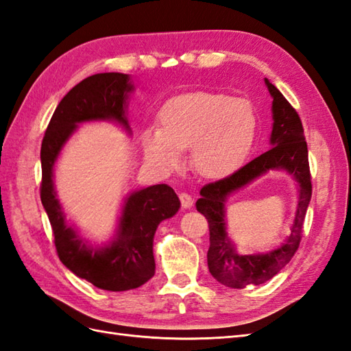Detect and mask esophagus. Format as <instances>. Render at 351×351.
<instances>
[{"label":"esophagus","mask_w":351,"mask_h":351,"mask_svg":"<svg viewBox=\"0 0 351 351\" xmlns=\"http://www.w3.org/2000/svg\"><path fill=\"white\" fill-rule=\"evenodd\" d=\"M180 200H181V205L184 210H189V208L193 206V197L189 195V193H181Z\"/></svg>","instance_id":"34e87169"}]
</instances>
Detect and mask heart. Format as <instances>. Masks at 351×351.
<instances>
[{
	"label": "heart",
	"instance_id": "obj_1",
	"mask_svg": "<svg viewBox=\"0 0 351 351\" xmlns=\"http://www.w3.org/2000/svg\"><path fill=\"white\" fill-rule=\"evenodd\" d=\"M161 128L143 132L145 158L162 171L182 162L191 149L199 175L221 180L240 170L258 136V111L244 98L226 93L191 92L175 96L160 110Z\"/></svg>",
	"mask_w": 351,
	"mask_h": 351
}]
</instances>
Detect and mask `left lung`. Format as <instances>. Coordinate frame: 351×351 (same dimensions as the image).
I'll return each mask as SVG.
<instances>
[{"mask_svg": "<svg viewBox=\"0 0 351 351\" xmlns=\"http://www.w3.org/2000/svg\"><path fill=\"white\" fill-rule=\"evenodd\" d=\"M265 86L273 98L271 149L245 164L234 175L205 185L200 190V199L196 202L197 211L205 215L210 225V249L206 255L208 268L214 279L229 288L261 285L270 280L289 263L295 250L299 249L304 215L312 196L308 145L304 140L300 117L291 104L283 98L278 87L267 78ZM270 169H285L300 184V200L291 234L279 248L267 254L240 256L226 230V202L229 195Z\"/></svg>", "mask_w": 351, "mask_h": 351, "instance_id": "1", "label": "left lung"}]
</instances>
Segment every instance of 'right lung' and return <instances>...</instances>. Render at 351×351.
<instances>
[{
	"label": "right lung",
	"mask_w": 351,
	"mask_h": 351,
	"mask_svg": "<svg viewBox=\"0 0 351 351\" xmlns=\"http://www.w3.org/2000/svg\"><path fill=\"white\" fill-rule=\"evenodd\" d=\"M134 88L126 73L106 72L87 77L57 106L40 149V200L54 232L58 258L78 278L107 291L138 288L155 274V230L162 220L178 213L180 197L166 184L130 193L123 199L111 240L93 245L66 220L54 187V166L80 123L114 122L131 136L126 108Z\"/></svg>",
	"instance_id": "obj_1"
}]
</instances>
